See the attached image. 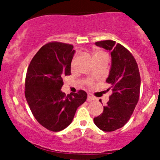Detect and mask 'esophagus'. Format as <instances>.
Here are the masks:
<instances>
[{
  "instance_id": "1",
  "label": "esophagus",
  "mask_w": 160,
  "mask_h": 160,
  "mask_svg": "<svg viewBox=\"0 0 160 160\" xmlns=\"http://www.w3.org/2000/svg\"><path fill=\"white\" fill-rule=\"evenodd\" d=\"M93 100H94V98H93L91 94H88V101H92Z\"/></svg>"
}]
</instances>
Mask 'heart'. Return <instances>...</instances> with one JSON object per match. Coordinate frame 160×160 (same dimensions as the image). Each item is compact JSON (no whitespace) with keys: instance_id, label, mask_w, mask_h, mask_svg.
I'll return each instance as SVG.
<instances>
[{"instance_id":"b5f03b06","label":"heart","mask_w":160,"mask_h":160,"mask_svg":"<svg viewBox=\"0 0 160 160\" xmlns=\"http://www.w3.org/2000/svg\"><path fill=\"white\" fill-rule=\"evenodd\" d=\"M92 55H93V60H96V59H102V58H108L107 54H106L104 52L101 51L100 49H93V52H92Z\"/></svg>"}]
</instances>
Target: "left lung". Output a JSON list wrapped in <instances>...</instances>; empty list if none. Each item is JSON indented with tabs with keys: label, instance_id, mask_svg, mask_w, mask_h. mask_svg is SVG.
<instances>
[{
	"label": "left lung",
	"instance_id": "1",
	"mask_svg": "<svg viewBox=\"0 0 160 160\" xmlns=\"http://www.w3.org/2000/svg\"><path fill=\"white\" fill-rule=\"evenodd\" d=\"M95 45L111 52V67L106 82L111 85L112 94L102 114L94 118L93 122L101 130L113 132L128 122L138 103L141 85L139 70L132 53L119 43L105 40Z\"/></svg>",
	"mask_w": 160,
	"mask_h": 160
}]
</instances>
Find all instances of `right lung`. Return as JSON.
Listing matches in <instances>:
<instances>
[{
	"label": "right lung",
	"instance_id": "obj_1",
	"mask_svg": "<svg viewBox=\"0 0 160 160\" xmlns=\"http://www.w3.org/2000/svg\"><path fill=\"white\" fill-rule=\"evenodd\" d=\"M73 46L52 42L43 46L31 61L25 77V98L38 123L59 132L70 125L79 106L86 101L83 90L66 95L62 78L71 74Z\"/></svg>",
	"mask_w": 160,
	"mask_h": 160
}]
</instances>
